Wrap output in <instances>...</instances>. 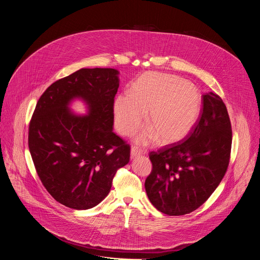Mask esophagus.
<instances>
[{"label":"esophagus","instance_id":"1","mask_svg":"<svg viewBox=\"0 0 260 260\" xmlns=\"http://www.w3.org/2000/svg\"><path fill=\"white\" fill-rule=\"evenodd\" d=\"M141 153H142V150L140 149V148H138L136 146H133L131 148V157L132 158H135V157L139 156Z\"/></svg>","mask_w":260,"mask_h":260}]
</instances>
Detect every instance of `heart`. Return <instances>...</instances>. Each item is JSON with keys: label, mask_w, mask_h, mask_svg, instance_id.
<instances>
[{"label": "heart", "mask_w": 260, "mask_h": 260, "mask_svg": "<svg viewBox=\"0 0 260 260\" xmlns=\"http://www.w3.org/2000/svg\"><path fill=\"white\" fill-rule=\"evenodd\" d=\"M202 110V95L191 82L169 74H145L136 81L128 95H119L113 105L114 123L122 136L134 135L142 125L147 128L137 142L173 143L187 136Z\"/></svg>", "instance_id": "obj_1"}]
</instances>
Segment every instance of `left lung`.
<instances>
[{
    "mask_svg": "<svg viewBox=\"0 0 260 260\" xmlns=\"http://www.w3.org/2000/svg\"><path fill=\"white\" fill-rule=\"evenodd\" d=\"M232 140L225 104L214 92L203 94L200 117L189 134L149 153L152 171L145 189L151 204L170 216L200 208L228 171Z\"/></svg>",
    "mask_w": 260,
    "mask_h": 260,
    "instance_id": "8db88e82",
    "label": "left lung"
}]
</instances>
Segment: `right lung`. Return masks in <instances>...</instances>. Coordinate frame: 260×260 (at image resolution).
<instances>
[{"instance_id": "1", "label": "right lung", "mask_w": 260, "mask_h": 260, "mask_svg": "<svg viewBox=\"0 0 260 260\" xmlns=\"http://www.w3.org/2000/svg\"><path fill=\"white\" fill-rule=\"evenodd\" d=\"M115 69H81L52 83L36 105L28 126L29 152L42 184L61 205L86 210L110 192L131 146L113 133ZM81 97L90 114L74 116L68 103Z\"/></svg>"}]
</instances>
